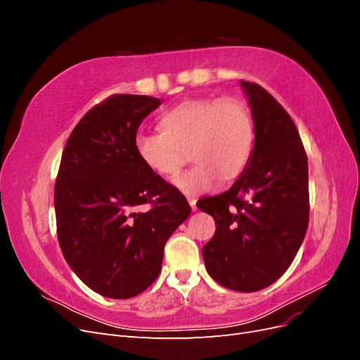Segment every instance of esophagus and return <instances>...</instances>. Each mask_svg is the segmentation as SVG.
<instances>
[{"mask_svg":"<svg viewBox=\"0 0 360 360\" xmlns=\"http://www.w3.org/2000/svg\"><path fill=\"white\" fill-rule=\"evenodd\" d=\"M188 201H189V204H191L192 212H197V200H195L193 197H188Z\"/></svg>","mask_w":360,"mask_h":360,"instance_id":"esophagus-1","label":"esophagus"}]
</instances>
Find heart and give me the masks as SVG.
Masks as SVG:
<instances>
[{"mask_svg": "<svg viewBox=\"0 0 360 360\" xmlns=\"http://www.w3.org/2000/svg\"><path fill=\"white\" fill-rule=\"evenodd\" d=\"M159 126L160 132L138 130L135 151L150 171L167 179L177 176L191 151L197 163L174 180L186 195L209 192L219 179L238 176L254 148V120L240 101H184L163 114Z\"/></svg>", "mask_w": 360, "mask_h": 360, "instance_id": "1", "label": "heart"}]
</instances>
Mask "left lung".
Wrapping results in <instances>:
<instances>
[{
    "instance_id": "1",
    "label": "left lung",
    "mask_w": 360,
    "mask_h": 360,
    "mask_svg": "<svg viewBox=\"0 0 360 360\" xmlns=\"http://www.w3.org/2000/svg\"><path fill=\"white\" fill-rule=\"evenodd\" d=\"M240 85L254 120L252 153L230 189L197 205L216 222L202 248L209 275L225 288L252 292L285 274L307 234L308 158L275 97L255 82Z\"/></svg>"
}]
</instances>
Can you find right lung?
<instances>
[{
    "label": "right lung",
    "instance_id": "obj_1",
    "mask_svg": "<svg viewBox=\"0 0 360 360\" xmlns=\"http://www.w3.org/2000/svg\"><path fill=\"white\" fill-rule=\"evenodd\" d=\"M160 103L110 96L79 120L61 156L53 192L60 248L84 284L110 299L153 284L167 240L191 214L184 195L135 151L141 122ZM144 203L150 207L141 211Z\"/></svg>",
    "mask_w": 360,
    "mask_h": 360
}]
</instances>
